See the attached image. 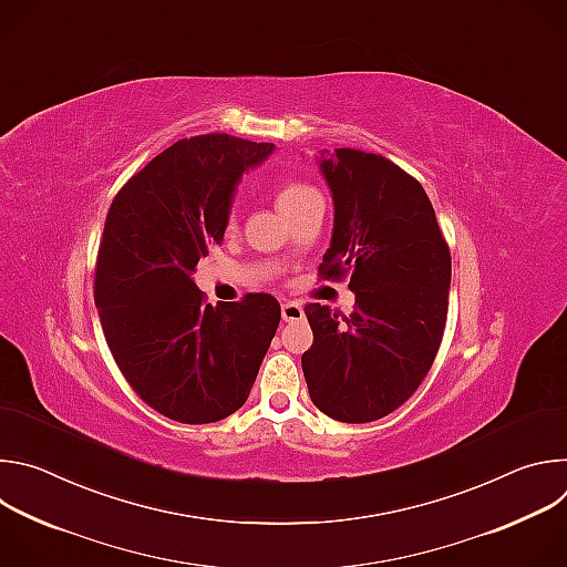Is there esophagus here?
Segmentation results:
<instances>
[{
    "label": "esophagus",
    "instance_id": "1",
    "mask_svg": "<svg viewBox=\"0 0 567 567\" xmlns=\"http://www.w3.org/2000/svg\"><path fill=\"white\" fill-rule=\"evenodd\" d=\"M302 316H305V309L300 302H293V300L282 302V320L298 322V320H302Z\"/></svg>",
    "mask_w": 567,
    "mask_h": 567
}]
</instances>
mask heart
Segmentation results:
<instances>
[{
  "label": "heart",
  "mask_w": 567,
  "mask_h": 567,
  "mask_svg": "<svg viewBox=\"0 0 567 567\" xmlns=\"http://www.w3.org/2000/svg\"><path fill=\"white\" fill-rule=\"evenodd\" d=\"M316 190L307 184L300 182H285L276 188V206L278 210L287 217L291 210H296L309 195H313Z\"/></svg>",
  "instance_id": "1"
}]
</instances>
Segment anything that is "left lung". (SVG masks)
<instances>
[{"label": "left lung", "instance_id": "left-lung-1", "mask_svg": "<svg viewBox=\"0 0 567 567\" xmlns=\"http://www.w3.org/2000/svg\"><path fill=\"white\" fill-rule=\"evenodd\" d=\"M334 230L318 274L350 276L354 311L305 307L313 332L302 354L318 411L348 424L399 409L424 381L442 343L451 254L422 184L390 158L352 147L320 152Z\"/></svg>", "mask_w": 567, "mask_h": 567}]
</instances>
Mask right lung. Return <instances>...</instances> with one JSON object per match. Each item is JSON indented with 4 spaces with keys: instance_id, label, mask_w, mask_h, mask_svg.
<instances>
[{
    "instance_id": "add662e5",
    "label": "right lung",
    "mask_w": 567,
    "mask_h": 567,
    "mask_svg": "<svg viewBox=\"0 0 567 567\" xmlns=\"http://www.w3.org/2000/svg\"><path fill=\"white\" fill-rule=\"evenodd\" d=\"M274 143L228 134L182 138L114 197L94 300L132 390L156 413L210 424L245 406L280 322L269 293L208 305L193 271L224 239L233 193Z\"/></svg>"
}]
</instances>
